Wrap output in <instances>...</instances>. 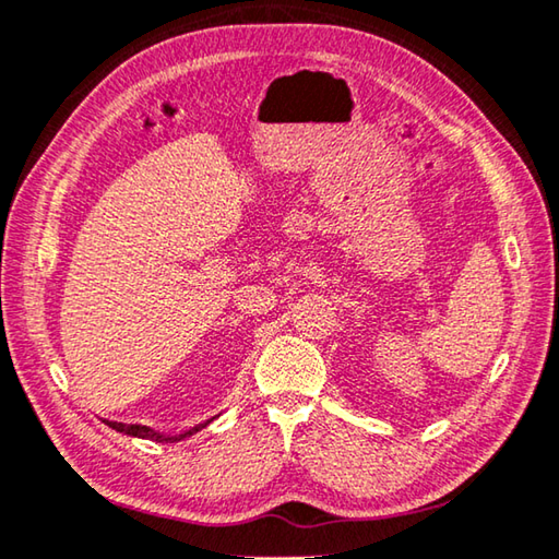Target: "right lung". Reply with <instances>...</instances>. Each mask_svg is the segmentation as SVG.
<instances>
[{
  "mask_svg": "<svg viewBox=\"0 0 559 559\" xmlns=\"http://www.w3.org/2000/svg\"><path fill=\"white\" fill-rule=\"evenodd\" d=\"M210 420H213V418H210ZM210 420H205V424H200L195 428H190V431H182L178 436H163L158 431H153V428H148V426H126V424H116V420H106V424H108V428H114V431L133 436V438H148V441H155V443H176V441H182V438L198 433L200 428H205L210 424Z\"/></svg>",
  "mask_w": 559,
  "mask_h": 559,
  "instance_id": "1",
  "label": "right lung"
}]
</instances>
